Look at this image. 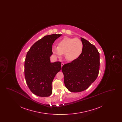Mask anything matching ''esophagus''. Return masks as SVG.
<instances>
[{
    "label": "esophagus",
    "instance_id": "1",
    "mask_svg": "<svg viewBox=\"0 0 122 122\" xmlns=\"http://www.w3.org/2000/svg\"><path fill=\"white\" fill-rule=\"evenodd\" d=\"M64 65V63H61V67H62L63 65Z\"/></svg>",
    "mask_w": 122,
    "mask_h": 122
}]
</instances>
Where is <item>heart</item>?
<instances>
[{
    "mask_svg": "<svg viewBox=\"0 0 122 122\" xmlns=\"http://www.w3.org/2000/svg\"><path fill=\"white\" fill-rule=\"evenodd\" d=\"M84 45L81 40L66 37L59 41L58 46H53V53L58 58H61L64 54L65 58L69 61L79 58L83 52Z\"/></svg>",
    "mask_w": 122,
    "mask_h": 122,
    "instance_id": "b5f03b06",
    "label": "heart"
}]
</instances>
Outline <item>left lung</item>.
I'll return each instance as SVG.
<instances>
[{
	"label": "left lung",
	"mask_w": 122,
	"mask_h": 122,
	"mask_svg": "<svg viewBox=\"0 0 122 122\" xmlns=\"http://www.w3.org/2000/svg\"><path fill=\"white\" fill-rule=\"evenodd\" d=\"M84 45L81 56L62 67L64 83L68 90L79 92L86 90L98 76L100 54L96 46L81 37Z\"/></svg>",
	"instance_id": "obj_1"
}]
</instances>
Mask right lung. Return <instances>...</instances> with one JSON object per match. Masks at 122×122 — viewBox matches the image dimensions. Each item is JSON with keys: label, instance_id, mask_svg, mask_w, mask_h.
I'll return each instance as SVG.
<instances>
[{"label": "right lung", "instance_id": "1", "mask_svg": "<svg viewBox=\"0 0 122 122\" xmlns=\"http://www.w3.org/2000/svg\"><path fill=\"white\" fill-rule=\"evenodd\" d=\"M62 34L47 35L36 42L27 53L25 61V77L30 91L41 97L52 93V83L61 68L60 62L51 63L52 45Z\"/></svg>", "mask_w": 122, "mask_h": 122}]
</instances>
